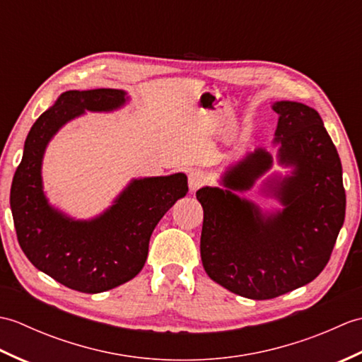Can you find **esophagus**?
I'll list each match as a JSON object with an SVG mask.
<instances>
[{
    "mask_svg": "<svg viewBox=\"0 0 362 362\" xmlns=\"http://www.w3.org/2000/svg\"><path fill=\"white\" fill-rule=\"evenodd\" d=\"M206 183V177L201 171H191L188 174V187L191 191H197Z\"/></svg>",
    "mask_w": 362,
    "mask_h": 362,
    "instance_id": "34e87169",
    "label": "esophagus"
}]
</instances>
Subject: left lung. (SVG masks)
<instances>
[{"label": "left lung", "instance_id": "left-lung-1", "mask_svg": "<svg viewBox=\"0 0 362 362\" xmlns=\"http://www.w3.org/2000/svg\"><path fill=\"white\" fill-rule=\"evenodd\" d=\"M275 141L279 161L292 175L269 180L267 189L284 205L263 214L233 191L250 189L272 166L257 149L226 173L227 189L201 188L204 209L201 257L205 272L238 296L267 300L313 281L324 271L345 218V189L339 153L311 107L280 101Z\"/></svg>", "mask_w": 362, "mask_h": 362}]
</instances>
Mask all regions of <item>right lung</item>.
I'll list each match as a JSON object with an SVG mask.
<instances>
[{
    "mask_svg": "<svg viewBox=\"0 0 362 362\" xmlns=\"http://www.w3.org/2000/svg\"><path fill=\"white\" fill-rule=\"evenodd\" d=\"M126 93L115 88L70 90L30 127L11 187V209L21 250L38 271L64 286L98 294L132 280L148 258L153 228L188 193L185 174L134 180L101 216L73 221L52 206L42 189L46 144L66 121L86 110L118 109Z\"/></svg>",
    "mask_w": 362,
    "mask_h": 362,
    "instance_id": "add662e5",
    "label": "right lung"
}]
</instances>
